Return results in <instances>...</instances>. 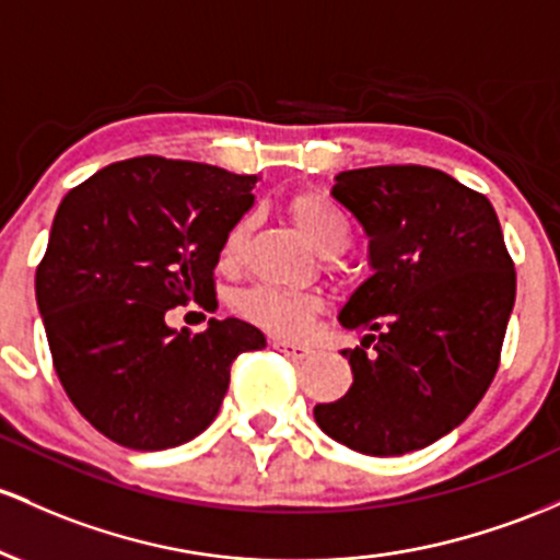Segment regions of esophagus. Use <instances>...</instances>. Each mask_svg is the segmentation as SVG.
<instances>
[{
  "instance_id": "1",
  "label": "esophagus",
  "mask_w": 560,
  "mask_h": 560,
  "mask_svg": "<svg viewBox=\"0 0 560 560\" xmlns=\"http://www.w3.org/2000/svg\"><path fill=\"white\" fill-rule=\"evenodd\" d=\"M270 346H273L276 350H279V353H284L287 359H292V361H303V359H308V355H311V348H305V346H298V342H287V340H270Z\"/></svg>"
}]
</instances>
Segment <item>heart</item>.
I'll use <instances>...</instances> for the list:
<instances>
[{"label":"heart","instance_id":"b5f03b06","mask_svg":"<svg viewBox=\"0 0 560 560\" xmlns=\"http://www.w3.org/2000/svg\"><path fill=\"white\" fill-rule=\"evenodd\" d=\"M292 223L303 231V236L316 247L322 255L335 257L348 247L350 229L346 214L337 210L327 196L316 190H303L292 196L287 205ZM247 238V220L233 225L223 244V260H238ZM322 308V298L316 292L303 290H281V287H252L238 298V311L255 322L257 327L273 331L281 337H298L308 329L311 318Z\"/></svg>","mask_w":560,"mask_h":560}]
</instances>
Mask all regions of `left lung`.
I'll return each instance as SVG.
<instances>
[{
  "mask_svg": "<svg viewBox=\"0 0 560 560\" xmlns=\"http://www.w3.org/2000/svg\"><path fill=\"white\" fill-rule=\"evenodd\" d=\"M331 196L370 238V279L340 308L353 385L313 417L329 439L398 457L452 433L500 366L515 270L483 194L420 164L348 170Z\"/></svg>",
  "mask_w": 560,
  "mask_h": 560,
  "instance_id": "obj_1",
  "label": "left lung"
}]
</instances>
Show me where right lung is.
<instances>
[{"mask_svg": "<svg viewBox=\"0 0 560 560\" xmlns=\"http://www.w3.org/2000/svg\"><path fill=\"white\" fill-rule=\"evenodd\" d=\"M257 175L138 156L71 188L36 268V305L60 385L127 450L180 446L212 425L231 364L266 337L242 318L172 329L170 308L214 303L212 270L255 205Z\"/></svg>", "mask_w": 560, "mask_h": 560, "instance_id": "right-lung-1", "label": "right lung"}]
</instances>
